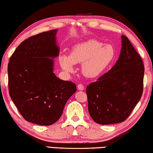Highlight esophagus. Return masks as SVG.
Returning <instances> with one entry per match:
<instances>
[{
	"label": "esophagus",
	"mask_w": 153,
	"mask_h": 153,
	"mask_svg": "<svg viewBox=\"0 0 153 153\" xmlns=\"http://www.w3.org/2000/svg\"><path fill=\"white\" fill-rule=\"evenodd\" d=\"M84 88V86L82 84H79L78 85H77V89L79 91H83Z\"/></svg>",
	"instance_id": "34e87169"
}]
</instances>
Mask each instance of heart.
Returning <instances> with one entry per match:
<instances>
[{
	"label": "heart",
	"instance_id": "heart-1",
	"mask_svg": "<svg viewBox=\"0 0 153 153\" xmlns=\"http://www.w3.org/2000/svg\"><path fill=\"white\" fill-rule=\"evenodd\" d=\"M116 51L110 44L104 45L96 40H88L79 43L73 48L70 56L63 55L60 59L62 69L73 72L74 64H82V72L87 77L100 76L115 60Z\"/></svg>",
	"mask_w": 153,
	"mask_h": 153
}]
</instances>
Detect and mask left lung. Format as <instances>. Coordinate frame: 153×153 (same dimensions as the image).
I'll list each match as a JSON object with an SVG mask.
<instances>
[{
    "label": "left lung",
    "mask_w": 153,
    "mask_h": 153,
    "mask_svg": "<svg viewBox=\"0 0 153 153\" xmlns=\"http://www.w3.org/2000/svg\"><path fill=\"white\" fill-rule=\"evenodd\" d=\"M121 37L122 49L115 65L86 87L88 112L100 124L124 122L142 95V60L126 36Z\"/></svg>",
    "instance_id": "left-lung-1"
}]
</instances>
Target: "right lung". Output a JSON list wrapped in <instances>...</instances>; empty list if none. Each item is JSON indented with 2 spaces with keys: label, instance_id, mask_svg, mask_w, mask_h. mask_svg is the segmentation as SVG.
Here are the masks:
<instances>
[{
  "label": "right lung",
  "instance_id": "add662e5",
  "mask_svg": "<svg viewBox=\"0 0 153 153\" xmlns=\"http://www.w3.org/2000/svg\"><path fill=\"white\" fill-rule=\"evenodd\" d=\"M53 29L25 40L11 55L8 64V86L11 100L27 122L49 126L62 115L76 86L53 73L58 56Z\"/></svg>",
  "mask_w": 153,
  "mask_h": 153
}]
</instances>
